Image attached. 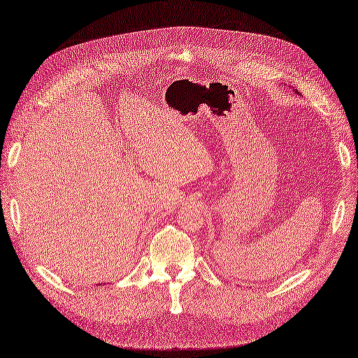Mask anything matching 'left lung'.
<instances>
[{
  "mask_svg": "<svg viewBox=\"0 0 358 358\" xmlns=\"http://www.w3.org/2000/svg\"><path fill=\"white\" fill-rule=\"evenodd\" d=\"M296 93H298V92H296Z\"/></svg>",
  "mask_w": 358,
  "mask_h": 358,
  "instance_id": "1",
  "label": "left lung"
}]
</instances>
